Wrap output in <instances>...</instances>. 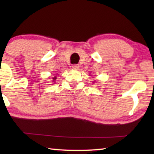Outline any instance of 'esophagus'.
I'll list each match as a JSON object with an SVG mask.
<instances>
[{
	"mask_svg": "<svg viewBox=\"0 0 154 154\" xmlns=\"http://www.w3.org/2000/svg\"><path fill=\"white\" fill-rule=\"evenodd\" d=\"M79 64H73L72 66V68L74 69V70H79Z\"/></svg>",
	"mask_w": 154,
	"mask_h": 154,
	"instance_id": "obj_1",
	"label": "esophagus"
}]
</instances>
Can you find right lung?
<instances>
[{
  "instance_id": "1",
  "label": "right lung",
  "mask_w": 154,
  "mask_h": 154,
  "mask_svg": "<svg viewBox=\"0 0 154 154\" xmlns=\"http://www.w3.org/2000/svg\"><path fill=\"white\" fill-rule=\"evenodd\" d=\"M55 79H57L56 77H54V78H53V80H52V81H54V80H55Z\"/></svg>"
}]
</instances>
